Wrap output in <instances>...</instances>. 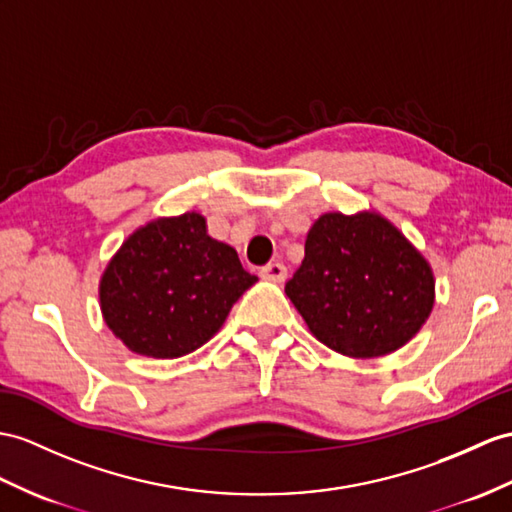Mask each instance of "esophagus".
Segmentation results:
<instances>
[{"label":"esophagus","instance_id":"esophagus-1","mask_svg":"<svg viewBox=\"0 0 512 512\" xmlns=\"http://www.w3.org/2000/svg\"><path fill=\"white\" fill-rule=\"evenodd\" d=\"M260 278L269 282H284L286 280V267L282 263H269L260 269Z\"/></svg>","mask_w":512,"mask_h":512}]
</instances>
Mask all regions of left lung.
<instances>
[{"mask_svg":"<svg viewBox=\"0 0 512 512\" xmlns=\"http://www.w3.org/2000/svg\"><path fill=\"white\" fill-rule=\"evenodd\" d=\"M284 291L323 345L352 358L400 350L434 306L428 260L376 213L321 215Z\"/></svg>","mask_w":512,"mask_h":512,"instance_id":"left-lung-1","label":"left lung"}]
</instances>
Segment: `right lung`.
I'll use <instances>...</instances> for the list:
<instances>
[{"mask_svg":"<svg viewBox=\"0 0 512 512\" xmlns=\"http://www.w3.org/2000/svg\"><path fill=\"white\" fill-rule=\"evenodd\" d=\"M256 280L234 247L210 239L202 215L184 213L128 236L99 282V304L128 350L180 358L213 339Z\"/></svg>","mask_w":512,"mask_h":512,"instance_id":"add662e5","label":"right lung"}]
</instances>
